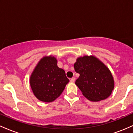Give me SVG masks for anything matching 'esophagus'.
Wrapping results in <instances>:
<instances>
[{
  "label": "esophagus",
  "mask_w": 133,
  "mask_h": 133,
  "mask_svg": "<svg viewBox=\"0 0 133 133\" xmlns=\"http://www.w3.org/2000/svg\"><path fill=\"white\" fill-rule=\"evenodd\" d=\"M75 81V78L74 77H73V78H71L70 79V82H71V83H74Z\"/></svg>",
  "instance_id": "1"
}]
</instances>
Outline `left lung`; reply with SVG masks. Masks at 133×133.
<instances>
[{
	"label": "left lung",
	"instance_id": "8db88e82",
	"mask_svg": "<svg viewBox=\"0 0 133 133\" xmlns=\"http://www.w3.org/2000/svg\"><path fill=\"white\" fill-rule=\"evenodd\" d=\"M74 68L80 74L75 84L87 99L97 102L107 99L111 94L114 87L112 75L108 68L95 56L78 58Z\"/></svg>",
	"mask_w": 133,
	"mask_h": 133
}]
</instances>
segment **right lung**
I'll use <instances>...</instances> for the list:
<instances>
[{
	"instance_id": "obj_1",
	"label": "right lung",
	"mask_w": 133,
	"mask_h": 133,
	"mask_svg": "<svg viewBox=\"0 0 133 133\" xmlns=\"http://www.w3.org/2000/svg\"><path fill=\"white\" fill-rule=\"evenodd\" d=\"M69 82L64 70L57 66L54 56H44L36 66L30 78V85L39 101L53 102L62 94Z\"/></svg>"
}]
</instances>
